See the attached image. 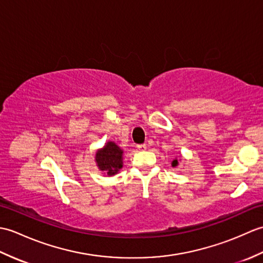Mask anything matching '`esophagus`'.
Segmentation results:
<instances>
[{
	"label": "esophagus",
	"instance_id": "1",
	"mask_svg": "<svg viewBox=\"0 0 263 263\" xmlns=\"http://www.w3.org/2000/svg\"><path fill=\"white\" fill-rule=\"evenodd\" d=\"M138 149L139 150H146L147 149V144H139Z\"/></svg>",
	"mask_w": 263,
	"mask_h": 263
}]
</instances>
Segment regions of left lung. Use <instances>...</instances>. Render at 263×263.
Here are the masks:
<instances>
[{
  "instance_id": "obj_1",
  "label": "left lung",
  "mask_w": 263,
  "mask_h": 263,
  "mask_svg": "<svg viewBox=\"0 0 263 263\" xmlns=\"http://www.w3.org/2000/svg\"><path fill=\"white\" fill-rule=\"evenodd\" d=\"M180 160L181 159H178V158H175L174 160L172 161V167H177L178 166V163H180Z\"/></svg>"
}]
</instances>
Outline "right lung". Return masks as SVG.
Returning <instances> with one entry per match:
<instances>
[{"mask_svg":"<svg viewBox=\"0 0 263 263\" xmlns=\"http://www.w3.org/2000/svg\"><path fill=\"white\" fill-rule=\"evenodd\" d=\"M124 150L117 146L114 141L108 140L103 148H99L95 155V161L99 171L105 175L113 176L123 167Z\"/></svg>","mask_w":263,"mask_h":263,"instance_id":"obj_1","label":"right lung"}]
</instances>
